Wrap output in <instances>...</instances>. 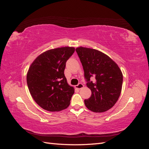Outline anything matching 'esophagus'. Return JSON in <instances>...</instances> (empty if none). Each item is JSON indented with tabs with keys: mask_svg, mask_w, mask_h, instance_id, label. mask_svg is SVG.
I'll return each mask as SVG.
<instances>
[{
	"mask_svg": "<svg viewBox=\"0 0 149 149\" xmlns=\"http://www.w3.org/2000/svg\"><path fill=\"white\" fill-rule=\"evenodd\" d=\"M84 87V85L82 83H79L78 85L75 86V88L78 89H81Z\"/></svg>",
	"mask_w": 149,
	"mask_h": 149,
	"instance_id": "esophagus-1",
	"label": "esophagus"
}]
</instances>
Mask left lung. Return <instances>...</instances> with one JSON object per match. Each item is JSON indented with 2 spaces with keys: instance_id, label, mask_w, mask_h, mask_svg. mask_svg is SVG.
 Instances as JSON below:
<instances>
[{
  "instance_id": "1",
  "label": "left lung",
  "mask_w": 149,
  "mask_h": 149,
  "mask_svg": "<svg viewBox=\"0 0 149 149\" xmlns=\"http://www.w3.org/2000/svg\"><path fill=\"white\" fill-rule=\"evenodd\" d=\"M91 96L84 100L88 109L103 112L114 106L120 96L123 76L119 67L106 54L97 49L80 47L76 48ZM93 77L95 81L90 78Z\"/></svg>"
}]
</instances>
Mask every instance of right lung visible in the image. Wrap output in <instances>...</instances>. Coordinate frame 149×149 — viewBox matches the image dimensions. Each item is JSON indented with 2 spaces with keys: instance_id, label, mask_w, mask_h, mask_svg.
<instances>
[{
  "instance_id": "right-lung-1",
  "label": "right lung",
  "mask_w": 149,
  "mask_h": 149,
  "mask_svg": "<svg viewBox=\"0 0 149 149\" xmlns=\"http://www.w3.org/2000/svg\"><path fill=\"white\" fill-rule=\"evenodd\" d=\"M74 50L70 47L49 49L31 64L26 83L34 101L43 109L56 112L69 106L74 89L68 84L64 71Z\"/></svg>"
}]
</instances>
